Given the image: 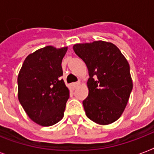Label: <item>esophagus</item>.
<instances>
[{"mask_svg":"<svg viewBox=\"0 0 154 154\" xmlns=\"http://www.w3.org/2000/svg\"><path fill=\"white\" fill-rule=\"evenodd\" d=\"M80 84H81V83H80L79 82H75V83H72V88L73 89H76V88H77V86H79Z\"/></svg>","mask_w":154,"mask_h":154,"instance_id":"esophagus-1","label":"esophagus"}]
</instances>
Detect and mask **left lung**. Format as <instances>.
Listing matches in <instances>:
<instances>
[{"mask_svg": "<svg viewBox=\"0 0 154 154\" xmlns=\"http://www.w3.org/2000/svg\"><path fill=\"white\" fill-rule=\"evenodd\" d=\"M73 50L89 70V95L83 101L85 114L99 125L116 122L124 112L133 89L129 63L110 42L76 44Z\"/></svg>", "mask_w": 154, "mask_h": 154, "instance_id": "left-lung-1", "label": "left lung"}]
</instances>
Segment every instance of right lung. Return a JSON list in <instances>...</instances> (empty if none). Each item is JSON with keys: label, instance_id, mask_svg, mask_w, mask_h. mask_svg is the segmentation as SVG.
Instances as JSON below:
<instances>
[{"label": "right lung", "instance_id": "add662e5", "mask_svg": "<svg viewBox=\"0 0 154 154\" xmlns=\"http://www.w3.org/2000/svg\"><path fill=\"white\" fill-rule=\"evenodd\" d=\"M67 47L46 46L25 58L17 77L18 99L31 120L42 126L60 122L69 91L63 79L61 61Z\"/></svg>", "mask_w": 154, "mask_h": 154}]
</instances>
